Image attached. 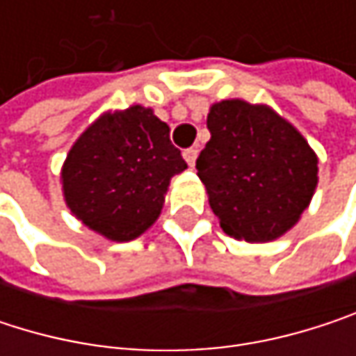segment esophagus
<instances>
[{"label": "esophagus", "mask_w": 356, "mask_h": 356, "mask_svg": "<svg viewBox=\"0 0 356 356\" xmlns=\"http://www.w3.org/2000/svg\"><path fill=\"white\" fill-rule=\"evenodd\" d=\"M183 159L187 161V165H189V167H193V163H195V159H197V150H195V148H187V150H183Z\"/></svg>", "instance_id": "1"}]
</instances>
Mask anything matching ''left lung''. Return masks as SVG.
Returning a JSON list of instances; mask_svg holds the SVG:
<instances>
[{
    "mask_svg": "<svg viewBox=\"0 0 356 356\" xmlns=\"http://www.w3.org/2000/svg\"><path fill=\"white\" fill-rule=\"evenodd\" d=\"M210 142L195 161L222 231L248 243L289 233L318 187V154L268 105L229 99L208 111Z\"/></svg>",
    "mask_w": 356,
    "mask_h": 356,
    "instance_id": "obj_1",
    "label": "left lung"
}]
</instances>
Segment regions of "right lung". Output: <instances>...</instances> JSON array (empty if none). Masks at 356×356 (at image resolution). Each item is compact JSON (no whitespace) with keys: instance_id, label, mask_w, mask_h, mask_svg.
I'll return each instance as SVG.
<instances>
[{"instance_id":"obj_1","label":"right lung","mask_w":356,"mask_h":356,"mask_svg":"<svg viewBox=\"0 0 356 356\" xmlns=\"http://www.w3.org/2000/svg\"><path fill=\"white\" fill-rule=\"evenodd\" d=\"M169 131L142 105L105 111L95 119L61 167L70 212L108 241L144 235L161 216L171 179L187 169Z\"/></svg>"}]
</instances>
